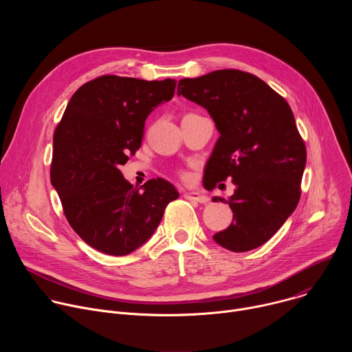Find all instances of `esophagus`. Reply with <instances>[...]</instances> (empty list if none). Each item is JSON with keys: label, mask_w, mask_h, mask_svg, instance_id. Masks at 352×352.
<instances>
[{"label": "esophagus", "mask_w": 352, "mask_h": 352, "mask_svg": "<svg viewBox=\"0 0 352 352\" xmlns=\"http://www.w3.org/2000/svg\"><path fill=\"white\" fill-rule=\"evenodd\" d=\"M184 196H185V199L195 200V202H199V204L209 202V197L206 195H204V193H199V192H185Z\"/></svg>", "instance_id": "34e87169"}]
</instances>
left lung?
<instances>
[{
  "instance_id": "obj_1",
  "label": "left lung",
  "mask_w": 352,
  "mask_h": 352,
  "mask_svg": "<svg viewBox=\"0 0 352 352\" xmlns=\"http://www.w3.org/2000/svg\"><path fill=\"white\" fill-rule=\"evenodd\" d=\"M202 106L220 133L205 168L204 186L232 179L234 221L213 235L220 246L246 252L267 242L295 210L307 148L285 100L258 76L213 71L178 82V96Z\"/></svg>"
}]
</instances>
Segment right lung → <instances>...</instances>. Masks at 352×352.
<instances>
[{
  "instance_id": "right-lung-1",
  "label": "right lung",
  "mask_w": 352,
  "mask_h": 352,
  "mask_svg": "<svg viewBox=\"0 0 352 352\" xmlns=\"http://www.w3.org/2000/svg\"><path fill=\"white\" fill-rule=\"evenodd\" d=\"M175 85V79L96 78L74 93L56 129L50 178L71 227L100 252H133L179 196L163 178L139 190L120 170L140 147L147 116L170 102Z\"/></svg>"
}]
</instances>
